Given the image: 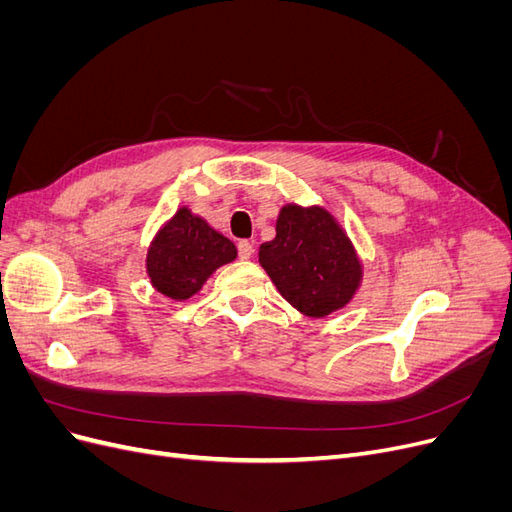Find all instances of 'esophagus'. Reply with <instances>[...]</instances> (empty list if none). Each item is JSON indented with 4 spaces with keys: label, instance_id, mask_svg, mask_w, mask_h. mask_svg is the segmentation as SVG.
Segmentation results:
<instances>
[{
    "label": "esophagus",
    "instance_id": "esophagus-1",
    "mask_svg": "<svg viewBox=\"0 0 512 512\" xmlns=\"http://www.w3.org/2000/svg\"><path fill=\"white\" fill-rule=\"evenodd\" d=\"M237 254L241 260H250L254 254V245L250 241H239L237 243Z\"/></svg>",
    "mask_w": 512,
    "mask_h": 512
}]
</instances>
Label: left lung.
Returning a JSON list of instances; mask_svg holds the SVG:
<instances>
[{"mask_svg":"<svg viewBox=\"0 0 512 512\" xmlns=\"http://www.w3.org/2000/svg\"><path fill=\"white\" fill-rule=\"evenodd\" d=\"M275 230V239L260 245L258 260L282 297L312 318L344 307L359 288L361 262L331 213L288 205Z\"/></svg>","mask_w":512,"mask_h":512,"instance_id":"left-lung-1","label":"left lung"}]
</instances>
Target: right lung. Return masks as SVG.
Here are the masks:
<instances>
[{
	"label": "right lung",
	"mask_w": 512,
	"mask_h": 512,
	"mask_svg": "<svg viewBox=\"0 0 512 512\" xmlns=\"http://www.w3.org/2000/svg\"><path fill=\"white\" fill-rule=\"evenodd\" d=\"M237 258V247L215 232L205 220L179 209L151 243L147 273L158 292L185 301L196 294L207 277Z\"/></svg>",
	"instance_id": "right-lung-1"
}]
</instances>
